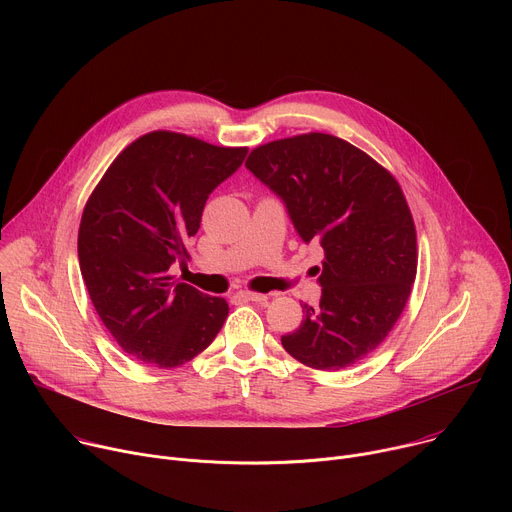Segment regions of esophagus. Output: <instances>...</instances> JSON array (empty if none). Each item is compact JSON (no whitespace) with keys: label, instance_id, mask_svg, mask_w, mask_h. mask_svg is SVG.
Returning a JSON list of instances; mask_svg holds the SVG:
<instances>
[{"label":"esophagus","instance_id":"34e87169","mask_svg":"<svg viewBox=\"0 0 512 512\" xmlns=\"http://www.w3.org/2000/svg\"><path fill=\"white\" fill-rule=\"evenodd\" d=\"M239 296L249 302H267L265 294H257V291H239Z\"/></svg>","mask_w":512,"mask_h":512}]
</instances>
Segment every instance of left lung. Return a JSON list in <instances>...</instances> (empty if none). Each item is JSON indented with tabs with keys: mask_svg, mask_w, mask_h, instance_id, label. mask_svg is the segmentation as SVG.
I'll use <instances>...</instances> for the list:
<instances>
[{
	"mask_svg": "<svg viewBox=\"0 0 512 512\" xmlns=\"http://www.w3.org/2000/svg\"><path fill=\"white\" fill-rule=\"evenodd\" d=\"M245 166L281 198L302 241L324 249L320 306L304 304L283 348L312 369L352 367L387 338L415 281V225L401 186L328 133L259 145Z\"/></svg>",
	"mask_w": 512,
	"mask_h": 512,
	"instance_id": "left-lung-1",
	"label": "left lung"
}]
</instances>
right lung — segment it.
<instances>
[{
	"instance_id": "1",
	"label": "right lung",
	"mask_w": 512,
	"mask_h": 512,
	"mask_svg": "<svg viewBox=\"0 0 512 512\" xmlns=\"http://www.w3.org/2000/svg\"><path fill=\"white\" fill-rule=\"evenodd\" d=\"M247 148H218L172 131L135 139L93 190L81 218L79 263L91 302L115 342L160 369L200 354L229 304L170 267L186 263L208 194L233 176Z\"/></svg>"
}]
</instances>
